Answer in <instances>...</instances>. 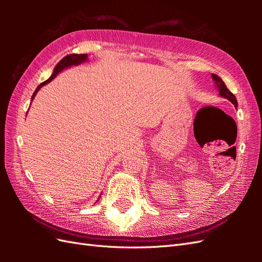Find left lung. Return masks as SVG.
I'll use <instances>...</instances> for the list:
<instances>
[{
  "instance_id": "obj_1",
  "label": "left lung",
  "mask_w": 262,
  "mask_h": 262,
  "mask_svg": "<svg viewBox=\"0 0 262 262\" xmlns=\"http://www.w3.org/2000/svg\"><path fill=\"white\" fill-rule=\"evenodd\" d=\"M211 79H213V81L215 82V86H216L217 90H219L220 96L229 100V101L234 104V107L236 108L237 107V100H236L235 96L229 90V89L226 88L225 83L222 81L221 77L219 75H216V74H211Z\"/></svg>"
}]
</instances>
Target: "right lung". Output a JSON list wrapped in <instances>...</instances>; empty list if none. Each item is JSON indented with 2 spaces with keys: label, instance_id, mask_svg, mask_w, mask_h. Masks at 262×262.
I'll return each mask as SVG.
<instances>
[{
  "label": "right lung",
  "instance_id": "add662e5",
  "mask_svg": "<svg viewBox=\"0 0 262 262\" xmlns=\"http://www.w3.org/2000/svg\"><path fill=\"white\" fill-rule=\"evenodd\" d=\"M88 58H89V57H88V54H71V55H68V56H65L63 59H60L59 62L57 63V65L55 66L54 72H53V74L51 75V77H49V79L46 80L45 82L40 83V84H39V85L37 86L36 91L33 92L32 97H31V102H32L33 98L36 97L37 92H38L39 90H40V88L43 86V85L48 84V83L51 82V81H53V80L55 79V77H56V75H57L58 73H60V72H62V71L65 70V69L71 68V66H76V65H80V64H82V63L86 62ZM98 200H99V199H98Z\"/></svg>",
  "mask_w": 262,
  "mask_h": 262
}]
</instances>
